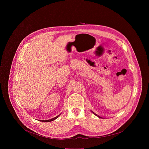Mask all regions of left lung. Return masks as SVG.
<instances>
[{"label":"left lung","mask_w":149,"mask_h":149,"mask_svg":"<svg viewBox=\"0 0 149 149\" xmlns=\"http://www.w3.org/2000/svg\"><path fill=\"white\" fill-rule=\"evenodd\" d=\"M94 113V114H95V115H96V116H98V117H100H100H99V116H97V114H95V113Z\"/></svg>","instance_id":"8db88e82"}]
</instances>
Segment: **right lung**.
<instances>
[{"instance_id": "1", "label": "right lung", "mask_w": 149, "mask_h": 149, "mask_svg": "<svg viewBox=\"0 0 149 149\" xmlns=\"http://www.w3.org/2000/svg\"><path fill=\"white\" fill-rule=\"evenodd\" d=\"M59 116H56V117H54V118H52V119H50V120H40V121H43V122H50V121H53V120L56 119V118L59 117Z\"/></svg>"}]
</instances>
